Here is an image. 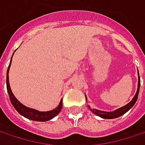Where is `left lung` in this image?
<instances>
[{"instance_id":"obj_1","label":"left lung","mask_w":145,"mask_h":145,"mask_svg":"<svg viewBox=\"0 0 145 145\" xmlns=\"http://www.w3.org/2000/svg\"><path fill=\"white\" fill-rule=\"evenodd\" d=\"M140 74H139V71H138V87H137V91H136V93L135 95L134 96V98H132V100L127 103L126 105L121 106L118 109H116L115 111H112V112H104V111H100V110H97V109H92L90 106H88L89 109L90 111L94 113L95 115L98 116L103 119H114V118H117L121 116L124 115L125 112H127L132 106L135 105V103H136L137 101V98H138V95H139V92H140ZM85 98L87 100L86 98V95H85Z\"/></svg>"}]
</instances>
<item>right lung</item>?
<instances>
[{"instance_id":"obj_1","label":"right lung","mask_w":145,"mask_h":145,"mask_svg":"<svg viewBox=\"0 0 145 145\" xmlns=\"http://www.w3.org/2000/svg\"><path fill=\"white\" fill-rule=\"evenodd\" d=\"M11 61H12V57L10 59V65H9V67L7 69V73H6V88H7V92H8L9 97L10 99V102H11L14 107L15 108V110L20 115L24 116L25 118H28L29 120L35 121H50L51 119L54 118L56 115H58L59 112H61V108H62V99L60 101L59 105L56 106L55 109L51 110V111H47V112H40V111H38L36 109H33V108L24 106L14 97V93L11 91L10 86V82H9V71H10Z\"/></svg>"}]
</instances>
